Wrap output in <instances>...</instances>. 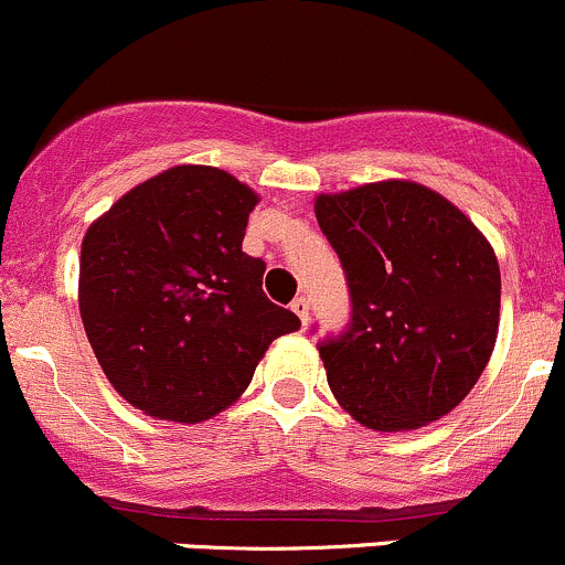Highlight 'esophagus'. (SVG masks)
<instances>
[{
	"instance_id": "obj_1",
	"label": "esophagus",
	"mask_w": 565,
	"mask_h": 565,
	"mask_svg": "<svg viewBox=\"0 0 565 565\" xmlns=\"http://www.w3.org/2000/svg\"><path fill=\"white\" fill-rule=\"evenodd\" d=\"M292 311L298 313L302 328H306V324H308V300L306 298H295L292 300Z\"/></svg>"
}]
</instances>
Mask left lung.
<instances>
[{
  "label": "left lung",
  "instance_id": "8db88e82",
  "mask_svg": "<svg viewBox=\"0 0 565 565\" xmlns=\"http://www.w3.org/2000/svg\"><path fill=\"white\" fill-rule=\"evenodd\" d=\"M313 211L352 295L349 328L319 343L335 401L382 433L441 419L495 347L492 246L460 207L414 181L319 194Z\"/></svg>",
  "mask_w": 565,
  "mask_h": 565
}]
</instances>
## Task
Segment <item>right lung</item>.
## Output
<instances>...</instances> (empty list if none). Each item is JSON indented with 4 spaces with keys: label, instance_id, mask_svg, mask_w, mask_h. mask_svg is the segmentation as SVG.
I'll list each match as a JSON object with an SVG mask.
<instances>
[{
    "label": "right lung",
    "instance_id": "add662e5",
    "mask_svg": "<svg viewBox=\"0 0 565 565\" xmlns=\"http://www.w3.org/2000/svg\"><path fill=\"white\" fill-rule=\"evenodd\" d=\"M257 192L205 164L129 189L86 230L78 306L113 390L170 423L233 406L278 335L300 319L265 298L243 252Z\"/></svg>",
    "mask_w": 565,
    "mask_h": 565
}]
</instances>
